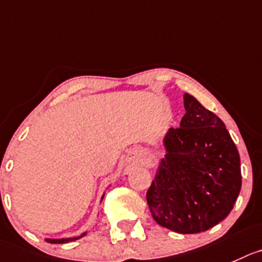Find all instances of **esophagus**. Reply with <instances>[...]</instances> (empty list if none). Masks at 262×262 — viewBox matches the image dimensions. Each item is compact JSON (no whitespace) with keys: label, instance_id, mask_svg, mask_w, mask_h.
<instances>
[{"label":"esophagus","instance_id":"34e87169","mask_svg":"<svg viewBox=\"0 0 262 262\" xmlns=\"http://www.w3.org/2000/svg\"><path fill=\"white\" fill-rule=\"evenodd\" d=\"M129 154H131V158L135 159V161H139V159H140V151L136 150V149H135V150L131 151Z\"/></svg>","mask_w":262,"mask_h":262}]
</instances>
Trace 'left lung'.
Instances as JSON below:
<instances>
[{
    "label": "left lung",
    "instance_id": "8db88e82",
    "mask_svg": "<svg viewBox=\"0 0 262 262\" xmlns=\"http://www.w3.org/2000/svg\"><path fill=\"white\" fill-rule=\"evenodd\" d=\"M184 108L180 127L164 134L146 201L157 224L194 234L213 228L233 210L242 188L241 158L215 113L189 94Z\"/></svg>",
    "mask_w": 262,
    "mask_h": 262
}]
</instances>
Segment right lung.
<instances>
[{
    "instance_id": "1",
    "label": "right lung",
    "mask_w": 262,
    "mask_h": 262,
    "mask_svg": "<svg viewBox=\"0 0 262 262\" xmlns=\"http://www.w3.org/2000/svg\"><path fill=\"white\" fill-rule=\"evenodd\" d=\"M105 194V193H104ZM104 194L103 196H101V201H103L104 198ZM100 201V202H101ZM87 234V231H84V233H82L81 235H77V236H71V238H60V239H55V238H46V242H49V243H54V245H61V243H69V242H73V241H77V239L82 238V236H84Z\"/></svg>"
}]
</instances>
